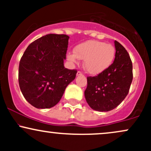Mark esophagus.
Returning a JSON list of instances; mask_svg holds the SVG:
<instances>
[{"instance_id":"1","label":"esophagus","mask_w":151,"mask_h":151,"mask_svg":"<svg viewBox=\"0 0 151 151\" xmlns=\"http://www.w3.org/2000/svg\"><path fill=\"white\" fill-rule=\"evenodd\" d=\"M81 74H83V72H81V71H78L77 73V75L79 76V75H81Z\"/></svg>"}]
</instances>
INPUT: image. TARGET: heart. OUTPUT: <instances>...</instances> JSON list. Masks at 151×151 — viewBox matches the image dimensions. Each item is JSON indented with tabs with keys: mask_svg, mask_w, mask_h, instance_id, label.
I'll return each instance as SVG.
<instances>
[{
	"mask_svg": "<svg viewBox=\"0 0 151 151\" xmlns=\"http://www.w3.org/2000/svg\"><path fill=\"white\" fill-rule=\"evenodd\" d=\"M115 55V47L112 45L90 40L75 47L74 52L67 55V59L74 63L78 59L84 60L85 70L91 74H98L111 65Z\"/></svg>",
	"mask_w": 151,
	"mask_h": 151,
	"instance_id": "obj_1",
	"label": "heart"
}]
</instances>
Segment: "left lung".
Returning a JSON list of instances; mask_svg holds the SVG:
<instances>
[{
    "label": "left lung",
    "instance_id": "8db88e82",
    "mask_svg": "<svg viewBox=\"0 0 151 151\" xmlns=\"http://www.w3.org/2000/svg\"><path fill=\"white\" fill-rule=\"evenodd\" d=\"M116 55L108 69L94 77H87L84 91L89 106L98 111H109L117 107L129 93L133 80V65L124 47L114 41Z\"/></svg>",
    "mask_w": 151,
    "mask_h": 151
}]
</instances>
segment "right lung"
<instances>
[{
  "label": "right lung",
  "instance_id": "1",
  "mask_svg": "<svg viewBox=\"0 0 151 151\" xmlns=\"http://www.w3.org/2000/svg\"><path fill=\"white\" fill-rule=\"evenodd\" d=\"M69 37L49 34L29 45L19 64L18 82L23 96L37 109L53 107L75 79L77 70L64 67Z\"/></svg>",
  "mask_w": 151,
  "mask_h": 151
}]
</instances>
